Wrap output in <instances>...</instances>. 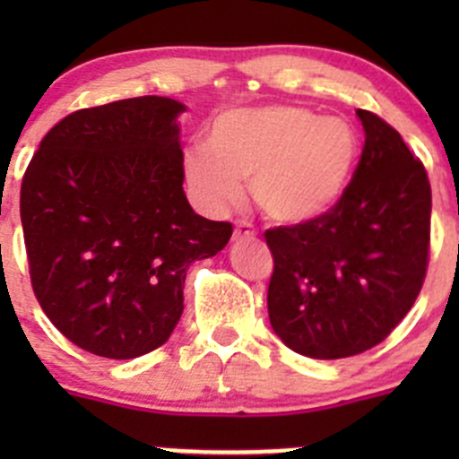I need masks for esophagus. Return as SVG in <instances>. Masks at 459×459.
I'll list each match as a JSON object with an SVG mask.
<instances>
[{
	"instance_id": "34e87169",
	"label": "esophagus",
	"mask_w": 459,
	"mask_h": 459,
	"mask_svg": "<svg viewBox=\"0 0 459 459\" xmlns=\"http://www.w3.org/2000/svg\"><path fill=\"white\" fill-rule=\"evenodd\" d=\"M253 238H255V229H253V224H248V221H238V224H235V233H233L235 242H239V239H253Z\"/></svg>"
}]
</instances>
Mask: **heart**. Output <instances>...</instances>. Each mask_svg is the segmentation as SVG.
<instances>
[{"label":"heart","instance_id":"obj_1","mask_svg":"<svg viewBox=\"0 0 459 459\" xmlns=\"http://www.w3.org/2000/svg\"><path fill=\"white\" fill-rule=\"evenodd\" d=\"M358 155V133L346 119L286 104L239 106L212 119L208 143L184 151V173L211 211L238 204L251 179L264 215L302 224L335 206Z\"/></svg>","mask_w":459,"mask_h":459}]
</instances>
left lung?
<instances>
[{
	"label": "left lung",
	"instance_id": "obj_1",
	"mask_svg": "<svg viewBox=\"0 0 459 459\" xmlns=\"http://www.w3.org/2000/svg\"><path fill=\"white\" fill-rule=\"evenodd\" d=\"M364 148L335 206L264 233L268 317L290 351L340 359L373 349L418 299L429 264L430 184L400 133L355 110Z\"/></svg>",
	"mask_w": 459,
	"mask_h": 459
}]
</instances>
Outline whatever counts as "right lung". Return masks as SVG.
<instances>
[{
	"instance_id": "obj_1",
	"label": "right lung",
	"mask_w": 459,
	"mask_h": 459,
	"mask_svg": "<svg viewBox=\"0 0 459 459\" xmlns=\"http://www.w3.org/2000/svg\"><path fill=\"white\" fill-rule=\"evenodd\" d=\"M184 110L157 95L75 110L26 169L20 212L35 298L64 337L100 358L164 344L188 266L233 235L186 200Z\"/></svg>"
}]
</instances>
